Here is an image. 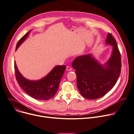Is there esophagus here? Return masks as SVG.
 I'll return each mask as SVG.
<instances>
[{
	"label": "esophagus",
	"instance_id": "1",
	"mask_svg": "<svg viewBox=\"0 0 134 134\" xmlns=\"http://www.w3.org/2000/svg\"><path fill=\"white\" fill-rule=\"evenodd\" d=\"M72 69V68H71L70 66H66V70L67 71H71Z\"/></svg>",
	"mask_w": 134,
	"mask_h": 134
}]
</instances>
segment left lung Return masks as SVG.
<instances>
[{"mask_svg":"<svg viewBox=\"0 0 134 134\" xmlns=\"http://www.w3.org/2000/svg\"><path fill=\"white\" fill-rule=\"evenodd\" d=\"M106 42L113 46L111 56L103 67L92 57L86 55L77 57L72 63L76 70L77 86L80 94L88 99L104 96L114 86L121 69V54L115 39L108 33Z\"/></svg>","mask_w":134,"mask_h":134,"instance_id":"8db88e82","label":"left lung"}]
</instances>
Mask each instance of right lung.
Wrapping results in <instances>:
<instances>
[{
  "label": "right lung",
  "mask_w": 134,
  "mask_h": 134,
  "mask_svg": "<svg viewBox=\"0 0 134 134\" xmlns=\"http://www.w3.org/2000/svg\"><path fill=\"white\" fill-rule=\"evenodd\" d=\"M30 32V30L19 40L15 50L27 37ZM65 69V65L56 66L43 79L37 81H30L23 77L19 72L14 62L15 75L18 84L27 94L38 100H46L54 97Z\"/></svg>",
  "instance_id": "add662e5"
}]
</instances>
